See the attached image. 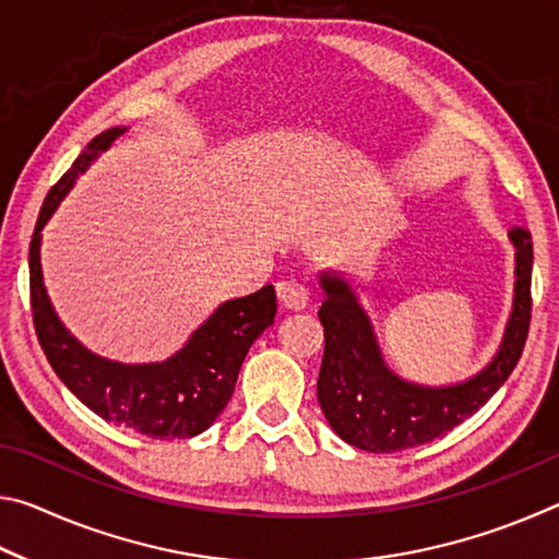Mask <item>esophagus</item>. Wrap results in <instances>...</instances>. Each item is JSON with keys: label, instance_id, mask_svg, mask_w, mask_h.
<instances>
[{"label": "esophagus", "instance_id": "obj_1", "mask_svg": "<svg viewBox=\"0 0 559 559\" xmlns=\"http://www.w3.org/2000/svg\"><path fill=\"white\" fill-rule=\"evenodd\" d=\"M278 300L286 310H302L308 306V288L300 283H281Z\"/></svg>", "mask_w": 559, "mask_h": 559}]
</instances>
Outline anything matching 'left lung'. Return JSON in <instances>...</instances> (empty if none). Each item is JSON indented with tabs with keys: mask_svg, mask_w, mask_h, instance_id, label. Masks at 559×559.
Wrapping results in <instances>:
<instances>
[{
	"mask_svg": "<svg viewBox=\"0 0 559 559\" xmlns=\"http://www.w3.org/2000/svg\"><path fill=\"white\" fill-rule=\"evenodd\" d=\"M508 239L515 249V288L503 340L484 370L453 384H419L396 374L382 355L372 318L353 283L340 271H320L325 353L318 374V402L325 419L349 447L394 453L421 447L476 414L515 370L530 328L533 241L523 226Z\"/></svg>",
	"mask_w": 559,
	"mask_h": 559,
	"instance_id": "obj_1",
	"label": "left lung"
}]
</instances>
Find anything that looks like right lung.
I'll return each mask as SVG.
<instances>
[{
    "mask_svg": "<svg viewBox=\"0 0 559 559\" xmlns=\"http://www.w3.org/2000/svg\"><path fill=\"white\" fill-rule=\"evenodd\" d=\"M126 130L110 128L93 138L46 194L29 246L34 328L59 380L100 419L135 429L150 439H192L210 429L229 404L246 353L276 318V290L263 286L251 296L224 300L163 362L128 365L100 357L69 333L44 286L41 231L75 179Z\"/></svg>",
    "mask_w": 559,
    "mask_h": 559,
    "instance_id": "right-lung-1",
    "label": "right lung"
}]
</instances>
